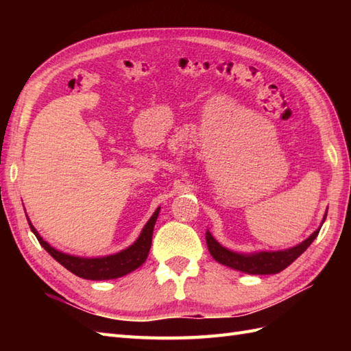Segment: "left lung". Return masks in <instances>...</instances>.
<instances>
[{
  "mask_svg": "<svg viewBox=\"0 0 351 351\" xmlns=\"http://www.w3.org/2000/svg\"><path fill=\"white\" fill-rule=\"evenodd\" d=\"M324 214L322 225L312 232L306 240L302 241L300 244L293 245V247L285 249V250H263V252H252V253H240V252H234L225 245H221L210 230H206V245L208 250H210L211 256L217 261L219 264L226 265L229 268H234L237 271L241 273H247V274H276L293 264L294 261L299 258L302 253L306 250L312 241L315 240L319 229H322L323 223L326 220Z\"/></svg>",
  "mask_w": 351,
  "mask_h": 351,
  "instance_id": "8db88e82",
  "label": "left lung"
}]
</instances>
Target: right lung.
<instances>
[{"label":"right lung","mask_w":351,"mask_h":351,"mask_svg":"<svg viewBox=\"0 0 351 351\" xmlns=\"http://www.w3.org/2000/svg\"><path fill=\"white\" fill-rule=\"evenodd\" d=\"M160 214V206L156 208L152 217L147 220L145 228L141 229L138 238L134 241L130 247H126L121 252L113 253V255L107 256H98V258H83V256H75L69 255V253H64L52 247L51 244L47 241L37 232L36 228L32 225L28 215V225L32 232L36 235L37 240H39L42 247L47 250L49 255L54 258L57 263H60L64 268L73 274H77L78 278L88 279V280H108V279H117L122 278V276L128 274L136 270L141 264L145 263L149 250H151L152 244V232L155 221L158 219Z\"/></svg>","instance_id":"add662e5"}]
</instances>
